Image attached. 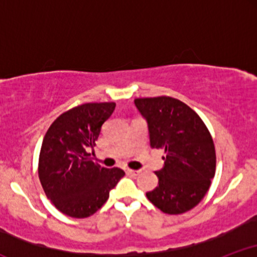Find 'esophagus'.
I'll list each match as a JSON object with an SVG mask.
<instances>
[{"mask_svg": "<svg viewBox=\"0 0 257 257\" xmlns=\"http://www.w3.org/2000/svg\"><path fill=\"white\" fill-rule=\"evenodd\" d=\"M125 173L128 174V175H132V176H138L139 174L141 172L140 170H133V169H125Z\"/></svg>", "mask_w": 257, "mask_h": 257, "instance_id": "34e87169", "label": "esophagus"}]
</instances>
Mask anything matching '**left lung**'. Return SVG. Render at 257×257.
<instances>
[{
  "mask_svg": "<svg viewBox=\"0 0 257 257\" xmlns=\"http://www.w3.org/2000/svg\"><path fill=\"white\" fill-rule=\"evenodd\" d=\"M138 110L149 124L153 149L164 150L158 186L146 197L161 211L184 214L204 198L216 170L210 132L190 106L172 96L138 98Z\"/></svg>",
  "mask_w": 257,
  "mask_h": 257,
  "instance_id": "8db88e82",
  "label": "left lung"
}]
</instances>
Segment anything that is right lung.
<instances>
[{
	"label": "right lung",
	"mask_w": 257,
	"mask_h": 257,
	"mask_svg": "<svg viewBox=\"0 0 257 257\" xmlns=\"http://www.w3.org/2000/svg\"><path fill=\"white\" fill-rule=\"evenodd\" d=\"M114 102H87L61 113L47 131L38 158V178L60 213L83 219L105 204L124 172L104 168L90 157Z\"/></svg>",
	"instance_id": "1"
}]
</instances>
